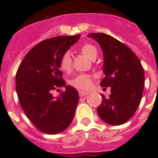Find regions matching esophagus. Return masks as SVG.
Instances as JSON below:
<instances>
[{"mask_svg": "<svg viewBox=\"0 0 158 158\" xmlns=\"http://www.w3.org/2000/svg\"><path fill=\"white\" fill-rule=\"evenodd\" d=\"M79 97H85L86 95L89 94V93H87V92H84V91H79Z\"/></svg>", "mask_w": 158, "mask_h": 158, "instance_id": "1", "label": "esophagus"}]
</instances>
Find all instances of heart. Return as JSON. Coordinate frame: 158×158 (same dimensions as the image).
I'll return each mask as SVG.
<instances>
[{"label": "heart", "instance_id": "obj_1", "mask_svg": "<svg viewBox=\"0 0 158 158\" xmlns=\"http://www.w3.org/2000/svg\"><path fill=\"white\" fill-rule=\"evenodd\" d=\"M81 52L89 59L94 60L98 55L97 48L92 44L87 43L80 48ZM59 67L62 71L69 72L72 68V58L69 52L63 53L59 59ZM69 84L79 90H89L93 84V76L90 74H80L69 80Z\"/></svg>", "mask_w": 158, "mask_h": 158}]
</instances>
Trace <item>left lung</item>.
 Instances as JSON below:
<instances>
[{"label":"left lung","instance_id":"8db88e82","mask_svg":"<svg viewBox=\"0 0 158 158\" xmlns=\"http://www.w3.org/2000/svg\"><path fill=\"white\" fill-rule=\"evenodd\" d=\"M89 38L100 44L103 52L105 77L101 86L110 87V95L98 107L102 120L111 125L127 122L139 106L144 84V71L141 62L129 47L102 33H90Z\"/></svg>","mask_w":158,"mask_h":158}]
</instances>
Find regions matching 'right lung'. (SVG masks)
Masks as SVG:
<instances>
[{"label": "right lung", "mask_w": 158, "mask_h": 158, "mask_svg": "<svg viewBox=\"0 0 158 158\" xmlns=\"http://www.w3.org/2000/svg\"><path fill=\"white\" fill-rule=\"evenodd\" d=\"M79 37L59 36L42 41L27 53L16 72V92L21 107L33 125L45 134L64 131L74 119L78 91L66 85L58 98L53 97L52 91L65 85L59 59Z\"/></svg>", "instance_id": "obj_1"}]
</instances>
